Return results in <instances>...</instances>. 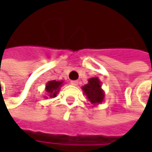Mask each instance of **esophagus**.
<instances>
[{
  "label": "esophagus",
  "instance_id": "esophagus-1",
  "mask_svg": "<svg viewBox=\"0 0 152 152\" xmlns=\"http://www.w3.org/2000/svg\"><path fill=\"white\" fill-rule=\"evenodd\" d=\"M71 85H74V86H77V85H79V82L77 80H72L71 81Z\"/></svg>",
  "mask_w": 152,
  "mask_h": 152
}]
</instances>
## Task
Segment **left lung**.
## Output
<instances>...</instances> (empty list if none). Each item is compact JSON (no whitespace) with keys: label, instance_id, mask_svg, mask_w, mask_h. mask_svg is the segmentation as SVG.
<instances>
[{"label":"left lung","instance_id":"left-lung-1","mask_svg":"<svg viewBox=\"0 0 152 152\" xmlns=\"http://www.w3.org/2000/svg\"><path fill=\"white\" fill-rule=\"evenodd\" d=\"M82 90L88 101L93 106H96L104 102L105 92L102 89V82L98 79V77L89 79L88 84L84 85Z\"/></svg>","mask_w":152,"mask_h":152}]
</instances>
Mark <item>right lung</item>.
Returning <instances> with one entry per match:
<instances>
[{
    "mask_svg": "<svg viewBox=\"0 0 152 152\" xmlns=\"http://www.w3.org/2000/svg\"><path fill=\"white\" fill-rule=\"evenodd\" d=\"M63 83H64L63 80H61V81L51 80V81L47 82L45 85V91L46 92V96H45V98L48 99V98H54L56 96Z\"/></svg>",
    "mask_w": 152,
    "mask_h": 152,
    "instance_id": "1",
    "label": "right lung"
}]
</instances>
